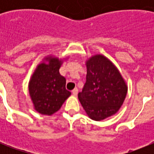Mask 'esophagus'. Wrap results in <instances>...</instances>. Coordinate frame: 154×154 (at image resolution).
Returning a JSON list of instances; mask_svg holds the SVG:
<instances>
[{"label":"esophagus","instance_id":"1","mask_svg":"<svg viewBox=\"0 0 154 154\" xmlns=\"http://www.w3.org/2000/svg\"><path fill=\"white\" fill-rule=\"evenodd\" d=\"M72 94L74 95V96H77V93H78V89H77V88H75V89H72Z\"/></svg>","mask_w":154,"mask_h":154}]
</instances>
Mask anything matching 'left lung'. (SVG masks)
<instances>
[{
    "label": "left lung",
    "instance_id": "left-lung-1",
    "mask_svg": "<svg viewBox=\"0 0 154 154\" xmlns=\"http://www.w3.org/2000/svg\"><path fill=\"white\" fill-rule=\"evenodd\" d=\"M86 65V82L78 98L91 119L101 121L118 111L127 86L117 68L104 56L92 57Z\"/></svg>",
    "mask_w": 154,
    "mask_h": 154
}]
</instances>
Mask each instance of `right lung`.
Masks as SVG:
<instances>
[{
  "label": "right lung",
  "instance_id": "add662e5",
  "mask_svg": "<svg viewBox=\"0 0 154 154\" xmlns=\"http://www.w3.org/2000/svg\"><path fill=\"white\" fill-rule=\"evenodd\" d=\"M49 64L42 63L32 75L29 90L35 109L44 115H51L60 109L70 96L65 89L66 80L59 72L60 60L47 58Z\"/></svg>",
  "mask_w": 154,
  "mask_h": 154
}]
</instances>
